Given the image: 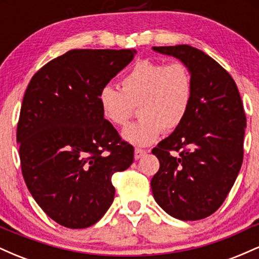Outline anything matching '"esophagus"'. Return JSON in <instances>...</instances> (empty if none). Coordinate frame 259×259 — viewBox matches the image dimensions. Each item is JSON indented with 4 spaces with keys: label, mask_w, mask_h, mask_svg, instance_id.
Listing matches in <instances>:
<instances>
[{
    "label": "esophagus",
    "mask_w": 259,
    "mask_h": 259,
    "mask_svg": "<svg viewBox=\"0 0 259 259\" xmlns=\"http://www.w3.org/2000/svg\"><path fill=\"white\" fill-rule=\"evenodd\" d=\"M147 152L145 150H141V148H135V152H134V157L135 159H140L141 157H144Z\"/></svg>",
    "instance_id": "34e87169"
}]
</instances>
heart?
<instances>
[{
  "mask_svg": "<svg viewBox=\"0 0 259 259\" xmlns=\"http://www.w3.org/2000/svg\"><path fill=\"white\" fill-rule=\"evenodd\" d=\"M121 90L106 85L99 92L103 118L114 126H124L138 107L140 119L125 127L123 138L136 146H148L163 129L173 132L185 120L194 95V80L183 62L144 59L127 72Z\"/></svg>",
  "mask_w": 259,
  "mask_h": 259,
  "instance_id": "b5f03b06",
  "label": "heart"
}]
</instances>
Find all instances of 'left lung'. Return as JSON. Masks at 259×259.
Masks as SVG:
<instances>
[{
	"label": "left lung",
	"mask_w": 259,
	"mask_h": 259,
	"mask_svg": "<svg viewBox=\"0 0 259 259\" xmlns=\"http://www.w3.org/2000/svg\"><path fill=\"white\" fill-rule=\"evenodd\" d=\"M153 51L189 67L194 95L183 124L152 150L159 170L151 189L168 214L198 221L222 206L241 168L246 127L242 101L230 74L204 52L189 45L153 47Z\"/></svg>",
	"instance_id": "1"
}]
</instances>
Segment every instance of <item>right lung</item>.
Segmentation results:
<instances>
[{"mask_svg": "<svg viewBox=\"0 0 259 259\" xmlns=\"http://www.w3.org/2000/svg\"><path fill=\"white\" fill-rule=\"evenodd\" d=\"M135 50H72L32 76L20 108L22 173L36 203L70 229L105 215L112 175L134 160V147L103 118L99 92L133 61Z\"/></svg>", "mask_w": 259, "mask_h": 259, "instance_id": "obj_1", "label": "right lung"}]
</instances>
